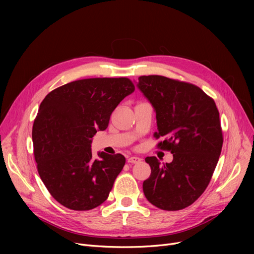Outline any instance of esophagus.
<instances>
[{"label": "esophagus", "instance_id": "34e87169", "mask_svg": "<svg viewBox=\"0 0 254 254\" xmlns=\"http://www.w3.org/2000/svg\"><path fill=\"white\" fill-rule=\"evenodd\" d=\"M139 162H141V158L138 156H130L127 158V163L129 164H137Z\"/></svg>", "mask_w": 254, "mask_h": 254}]
</instances>
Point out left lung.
I'll return each instance as SVG.
<instances>
[{
    "label": "left lung",
    "mask_w": 254,
    "mask_h": 254,
    "mask_svg": "<svg viewBox=\"0 0 254 254\" xmlns=\"http://www.w3.org/2000/svg\"><path fill=\"white\" fill-rule=\"evenodd\" d=\"M137 87L156 113L157 146L173 153L171 163L155 156L145 161L151 174L143 191L155 207L176 211L191 205L205 191L222 148L215 102L195 85L164 76L139 77Z\"/></svg>",
    "instance_id": "1"
}]
</instances>
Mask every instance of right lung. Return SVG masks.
Wrapping results in <instances>:
<instances>
[{
  "label": "right lung",
  "instance_id": "obj_1",
  "mask_svg": "<svg viewBox=\"0 0 254 254\" xmlns=\"http://www.w3.org/2000/svg\"><path fill=\"white\" fill-rule=\"evenodd\" d=\"M135 86L127 78H89L50 91L33 126L38 173L63 206L91 210L104 203L126 157L91 153L92 137L108 127L111 113Z\"/></svg>",
  "mask_w": 254,
  "mask_h": 254
}]
</instances>
